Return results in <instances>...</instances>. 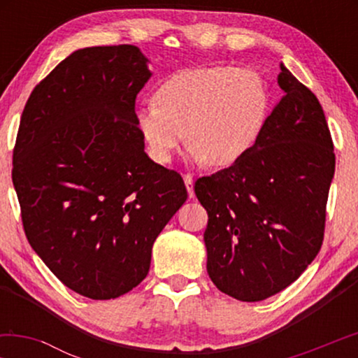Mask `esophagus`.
<instances>
[{
    "mask_svg": "<svg viewBox=\"0 0 358 358\" xmlns=\"http://www.w3.org/2000/svg\"><path fill=\"white\" fill-rule=\"evenodd\" d=\"M184 182H185V187H187L189 197L192 199L194 197V178L190 174H184Z\"/></svg>",
    "mask_w": 358,
    "mask_h": 358,
    "instance_id": "esophagus-1",
    "label": "esophagus"
}]
</instances>
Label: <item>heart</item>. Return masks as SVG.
Returning <instances> with one entry per match:
<instances>
[{"label": "heart", "mask_w": 358, "mask_h": 358, "mask_svg": "<svg viewBox=\"0 0 358 358\" xmlns=\"http://www.w3.org/2000/svg\"><path fill=\"white\" fill-rule=\"evenodd\" d=\"M156 102L141 107L136 124L158 163H169L189 140L195 161L231 168L256 146L271 110V91L252 68H189L163 81Z\"/></svg>", "instance_id": "1"}]
</instances>
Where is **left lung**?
<instances>
[{
    "instance_id": "1",
    "label": "left lung",
    "mask_w": 358,
    "mask_h": 358,
    "mask_svg": "<svg viewBox=\"0 0 358 358\" xmlns=\"http://www.w3.org/2000/svg\"><path fill=\"white\" fill-rule=\"evenodd\" d=\"M283 97L236 166L195 182L208 213L207 272L220 292L261 301L320 252L336 155L317 97L280 63Z\"/></svg>"
}]
</instances>
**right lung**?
Masks as SVG:
<instances>
[{
    "label": "right lung",
    "mask_w": 358,
    "mask_h": 358,
    "mask_svg": "<svg viewBox=\"0 0 358 358\" xmlns=\"http://www.w3.org/2000/svg\"><path fill=\"white\" fill-rule=\"evenodd\" d=\"M151 78L135 45L73 52L34 87L13 153L27 241L73 292L110 300L148 275L155 239L187 200L145 153L135 99Z\"/></svg>",
    "instance_id": "obj_1"
}]
</instances>
